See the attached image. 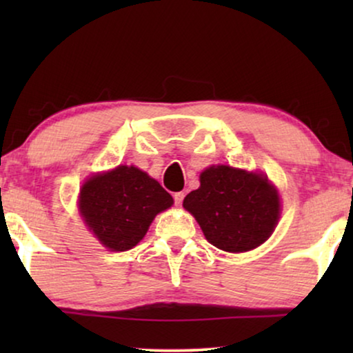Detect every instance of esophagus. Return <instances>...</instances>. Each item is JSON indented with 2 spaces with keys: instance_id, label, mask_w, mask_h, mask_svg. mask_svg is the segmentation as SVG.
Masks as SVG:
<instances>
[{
  "instance_id": "obj_1",
  "label": "esophagus",
  "mask_w": 353,
  "mask_h": 353,
  "mask_svg": "<svg viewBox=\"0 0 353 353\" xmlns=\"http://www.w3.org/2000/svg\"><path fill=\"white\" fill-rule=\"evenodd\" d=\"M173 199H175V205L176 207H181L183 204V199H185V192H175V196H173Z\"/></svg>"
}]
</instances>
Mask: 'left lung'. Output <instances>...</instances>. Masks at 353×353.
<instances>
[{
    "instance_id": "left-lung-1",
    "label": "left lung",
    "mask_w": 353,
    "mask_h": 353,
    "mask_svg": "<svg viewBox=\"0 0 353 353\" xmlns=\"http://www.w3.org/2000/svg\"><path fill=\"white\" fill-rule=\"evenodd\" d=\"M183 207L197 220L205 239L226 252H248L272 236L279 220L278 190L262 173L212 165Z\"/></svg>"
}]
</instances>
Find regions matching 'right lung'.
I'll return each mask as SVG.
<instances>
[{"mask_svg": "<svg viewBox=\"0 0 353 353\" xmlns=\"http://www.w3.org/2000/svg\"><path fill=\"white\" fill-rule=\"evenodd\" d=\"M173 197L159 181L133 165L90 176L80 190L79 209L88 230L109 250L123 252L148 233Z\"/></svg>", "mask_w": 353, "mask_h": 353, "instance_id": "obj_1", "label": "right lung"}]
</instances>
